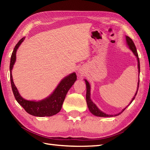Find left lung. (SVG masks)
Here are the masks:
<instances>
[{"mask_svg":"<svg viewBox=\"0 0 150 150\" xmlns=\"http://www.w3.org/2000/svg\"><path fill=\"white\" fill-rule=\"evenodd\" d=\"M126 38V43L127 45H128V48H130V50L133 52V54L135 55V56L137 58V68H138V74H139V80H138V82H137V91L135 92V95L134 96L133 98H132V100L130 101V102L129 103V104L125 107L124 109L121 110V112L116 114H107L105 112H103V111L101 110L99 108L97 107V105L96 104L94 103L93 101L91 99V86H90V84L89 82L87 81L86 79H83L84 81L86 82V102H87V105H88V109L89 110L90 112H91V114H93V115H95L96 116H98V117H112V116H116L120 115V114L122 113L123 111L127 109V107L130 105V104L132 103V102H133L134 100L135 99V97L136 96L137 93V91L139 89V74H140V62H139V55L137 54V49L136 47H135L134 41H132V40L130 38L128 37V36H125Z\"/></svg>","mask_w":150,"mask_h":150,"instance_id":"8db88e82","label":"left lung"}]
</instances>
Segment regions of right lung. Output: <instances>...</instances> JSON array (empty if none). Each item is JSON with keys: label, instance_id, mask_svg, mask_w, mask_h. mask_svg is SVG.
I'll return each mask as SVG.
<instances>
[{"label": "right lung", "instance_id": "right-lung-1", "mask_svg": "<svg viewBox=\"0 0 150 150\" xmlns=\"http://www.w3.org/2000/svg\"><path fill=\"white\" fill-rule=\"evenodd\" d=\"M25 37L22 38L14 48L10 61V79L12 90L15 98L20 105L22 106L27 113L34 116L45 117L52 116L57 114L61 110L62 103L69 89L74 84L76 81L75 72L71 73L66 76L58 83L56 88L49 96L40 100H27L24 99L20 95L18 89L13 82L12 69L16 59V52L20 45L25 40Z\"/></svg>", "mask_w": 150, "mask_h": 150}]
</instances>
